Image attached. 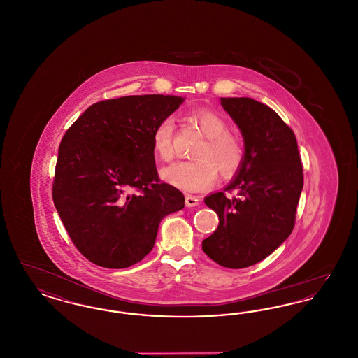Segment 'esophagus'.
Masks as SVG:
<instances>
[{
    "mask_svg": "<svg viewBox=\"0 0 358 358\" xmlns=\"http://www.w3.org/2000/svg\"><path fill=\"white\" fill-rule=\"evenodd\" d=\"M199 197H196V196H192V194H187L185 196V205L187 206H196V205H199Z\"/></svg>",
    "mask_w": 358,
    "mask_h": 358,
    "instance_id": "34e87169",
    "label": "esophagus"
}]
</instances>
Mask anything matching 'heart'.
<instances>
[{
  "instance_id": "b5f03b06",
  "label": "heart",
  "mask_w": 358,
  "mask_h": 358,
  "mask_svg": "<svg viewBox=\"0 0 358 358\" xmlns=\"http://www.w3.org/2000/svg\"><path fill=\"white\" fill-rule=\"evenodd\" d=\"M204 134V141L196 148L194 159L178 161L162 169L161 177L173 187L185 192H200L212 187L220 171L222 178L234 177L244 161V145L240 136L228 130V122L209 108H197L189 114ZM174 120L165 117L152 133L155 155L168 162L174 155Z\"/></svg>"
}]
</instances>
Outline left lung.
<instances>
[{
    "mask_svg": "<svg viewBox=\"0 0 358 358\" xmlns=\"http://www.w3.org/2000/svg\"><path fill=\"white\" fill-rule=\"evenodd\" d=\"M222 106L238 124L245 150L231 184L204 199L220 222L203 240V251L236 270L259 263L289 238L303 169L294 131L273 108L251 98H222ZM225 191L237 194L227 198Z\"/></svg>",
    "mask_w": 358,
    "mask_h": 358,
    "instance_id": "left-lung-1",
    "label": "left lung"
}]
</instances>
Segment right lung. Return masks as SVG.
<instances>
[{"label":"right lung","instance_id":"right-lung-1","mask_svg":"<svg viewBox=\"0 0 358 358\" xmlns=\"http://www.w3.org/2000/svg\"><path fill=\"white\" fill-rule=\"evenodd\" d=\"M184 102L130 95L90 106L63 136L52 199L69 238L91 263L126 268L153 250L158 225L185 197L161 182L155 124Z\"/></svg>","mask_w":358,"mask_h":358}]
</instances>
